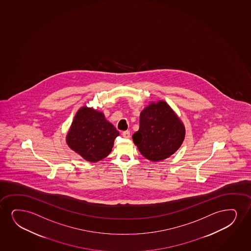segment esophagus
Returning a JSON list of instances; mask_svg holds the SVG:
<instances>
[{
    "label": "esophagus",
    "instance_id": "34e87169",
    "mask_svg": "<svg viewBox=\"0 0 251 251\" xmlns=\"http://www.w3.org/2000/svg\"><path fill=\"white\" fill-rule=\"evenodd\" d=\"M122 136H123V137H125V138H130V131H129V130H125V131L122 132Z\"/></svg>",
    "mask_w": 251,
    "mask_h": 251
}]
</instances>
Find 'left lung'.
Masks as SVG:
<instances>
[{"label": "left lung", "mask_w": 251, "mask_h": 251, "mask_svg": "<svg viewBox=\"0 0 251 251\" xmlns=\"http://www.w3.org/2000/svg\"><path fill=\"white\" fill-rule=\"evenodd\" d=\"M184 137L181 121L165 101H159L141 112L139 130L132 139L146 159L159 161L173 154Z\"/></svg>", "instance_id": "1"}]
</instances>
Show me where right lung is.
<instances>
[{
    "instance_id": "right-lung-1",
    "label": "right lung",
    "mask_w": 251,
    "mask_h": 251,
    "mask_svg": "<svg viewBox=\"0 0 251 251\" xmlns=\"http://www.w3.org/2000/svg\"><path fill=\"white\" fill-rule=\"evenodd\" d=\"M118 136L119 131L105 119L104 114L83 107L75 116L67 143L83 159L97 162L110 153Z\"/></svg>"
}]
</instances>
